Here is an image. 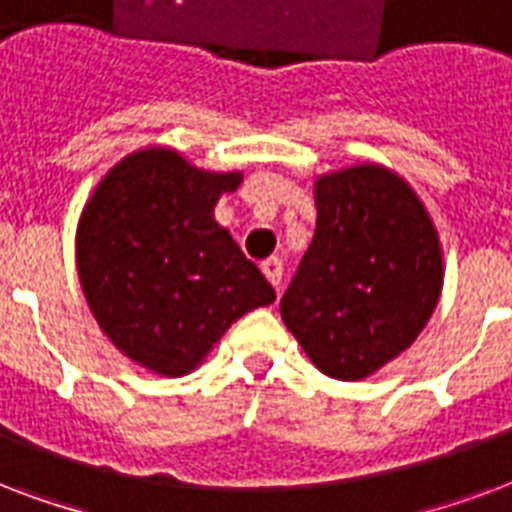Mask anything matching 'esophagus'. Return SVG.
Segmentation results:
<instances>
[{"label": "esophagus", "mask_w": 512, "mask_h": 512, "mask_svg": "<svg viewBox=\"0 0 512 512\" xmlns=\"http://www.w3.org/2000/svg\"><path fill=\"white\" fill-rule=\"evenodd\" d=\"M261 272L267 275V280L275 288H280V283H283V261L280 259H267V261H261Z\"/></svg>", "instance_id": "obj_1"}]
</instances>
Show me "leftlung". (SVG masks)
I'll return each instance as SVG.
<instances>
[{
  "label": "left lung",
  "mask_w": 512,
  "mask_h": 512,
  "mask_svg": "<svg viewBox=\"0 0 512 512\" xmlns=\"http://www.w3.org/2000/svg\"><path fill=\"white\" fill-rule=\"evenodd\" d=\"M315 205V237L280 315L323 374L355 382L427 326L441 296V245L414 189L382 165L318 178Z\"/></svg>",
  "instance_id": "left-lung-1"
}]
</instances>
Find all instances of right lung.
Wrapping results in <instances>:
<instances>
[{
  "mask_svg": "<svg viewBox=\"0 0 512 512\" xmlns=\"http://www.w3.org/2000/svg\"><path fill=\"white\" fill-rule=\"evenodd\" d=\"M240 173L192 168L144 149L98 184L77 229V269L98 326L154 374H189L237 318L275 301L227 229L213 221Z\"/></svg>",
  "mask_w": 512,
  "mask_h": 512,
  "instance_id": "right-lung-1",
  "label": "right lung"
}]
</instances>
